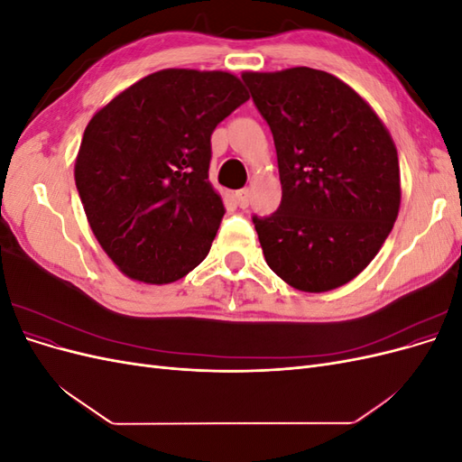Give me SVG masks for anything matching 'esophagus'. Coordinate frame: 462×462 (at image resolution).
<instances>
[{
	"label": "esophagus",
	"mask_w": 462,
	"mask_h": 462,
	"mask_svg": "<svg viewBox=\"0 0 462 462\" xmlns=\"http://www.w3.org/2000/svg\"><path fill=\"white\" fill-rule=\"evenodd\" d=\"M235 200H236V206H239L241 209H246L248 204H250V190L248 189H241L235 192Z\"/></svg>",
	"instance_id": "esophagus-1"
}]
</instances>
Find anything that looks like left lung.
<instances>
[{
  "instance_id": "1",
  "label": "left lung",
  "mask_w": 462,
  "mask_h": 462,
  "mask_svg": "<svg viewBox=\"0 0 462 462\" xmlns=\"http://www.w3.org/2000/svg\"><path fill=\"white\" fill-rule=\"evenodd\" d=\"M277 152L282 204L253 216L265 262L306 292L337 289L374 260L401 204L399 158L374 109L310 67L245 73Z\"/></svg>"
}]
</instances>
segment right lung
Segmentation results:
<instances>
[{
	"label": "right lung",
	"mask_w": 462,
	"mask_h": 462,
	"mask_svg": "<svg viewBox=\"0 0 462 462\" xmlns=\"http://www.w3.org/2000/svg\"><path fill=\"white\" fill-rule=\"evenodd\" d=\"M246 100L231 73L163 69L90 119L75 183L97 243L125 275L173 283L208 256L226 214L208 180L209 138Z\"/></svg>",
	"instance_id": "obj_1"
}]
</instances>
